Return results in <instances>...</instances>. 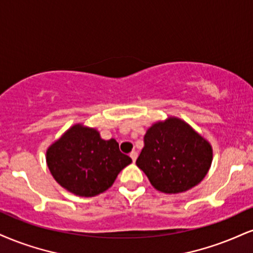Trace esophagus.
<instances>
[{"label":"esophagus","mask_w":253,"mask_h":253,"mask_svg":"<svg viewBox=\"0 0 253 253\" xmlns=\"http://www.w3.org/2000/svg\"><path fill=\"white\" fill-rule=\"evenodd\" d=\"M129 157L132 158V160H133V163H135V160H136V158H138V153H136L135 151H133V152H130V154H129Z\"/></svg>","instance_id":"obj_1"}]
</instances>
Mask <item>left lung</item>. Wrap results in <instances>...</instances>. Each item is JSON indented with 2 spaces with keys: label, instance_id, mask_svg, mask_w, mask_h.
<instances>
[{
  "label": "left lung",
  "instance_id": "obj_1",
  "mask_svg": "<svg viewBox=\"0 0 253 253\" xmlns=\"http://www.w3.org/2000/svg\"><path fill=\"white\" fill-rule=\"evenodd\" d=\"M144 142L136 166L160 192H185L199 184L211 167L210 142L178 118L152 125Z\"/></svg>",
  "mask_w": 253,
  "mask_h": 253
}]
</instances>
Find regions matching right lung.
<instances>
[{
	"instance_id": "1",
	"label": "right lung",
	"mask_w": 253,
	"mask_h": 253,
	"mask_svg": "<svg viewBox=\"0 0 253 253\" xmlns=\"http://www.w3.org/2000/svg\"><path fill=\"white\" fill-rule=\"evenodd\" d=\"M47 165L63 188L80 197H94L113 185L132 159L115 139L103 140L95 128L72 126L47 150Z\"/></svg>"
}]
</instances>
